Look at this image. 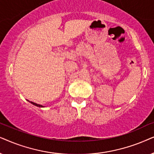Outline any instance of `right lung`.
Here are the masks:
<instances>
[{
    "instance_id": "add662e5",
    "label": "right lung",
    "mask_w": 154,
    "mask_h": 154,
    "mask_svg": "<svg viewBox=\"0 0 154 154\" xmlns=\"http://www.w3.org/2000/svg\"><path fill=\"white\" fill-rule=\"evenodd\" d=\"M30 102H31V103L33 104V105L38 106V107H44V106H42V105H40V104H37V103H34V102H32V101H30Z\"/></svg>"
}]
</instances>
